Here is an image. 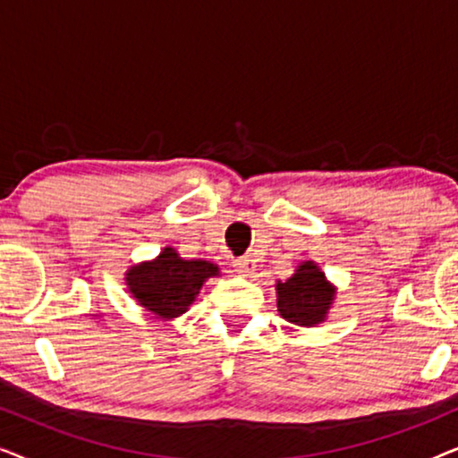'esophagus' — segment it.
<instances>
[{
	"instance_id": "esophagus-1",
	"label": "esophagus",
	"mask_w": 458,
	"mask_h": 458,
	"mask_svg": "<svg viewBox=\"0 0 458 458\" xmlns=\"http://www.w3.org/2000/svg\"><path fill=\"white\" fill-rule=\"evenodd\" d=\"M235 271L242 273V275H252L256 271V262L250 259V256H243V259H237L233 262Z\"/></svg>"
}]
</instances>
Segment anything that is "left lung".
Listing matches in <instances>:
<instances>
[{"label":"left lung","mask_w":458,"mask_h":458,"mask_svg":"<svg viewBox=\"0 0 458 458\" xmlns=\"http://www.w3.org/2000/svg\"><path fill=\"white\" fill-rule=\"evenodd\" d=\"M334 287L327 284L315 262H304L290 279L277 284V309L293 325H317L327 315Z\"/></svg>","instance_id":"8db88e82"}]
</instances>
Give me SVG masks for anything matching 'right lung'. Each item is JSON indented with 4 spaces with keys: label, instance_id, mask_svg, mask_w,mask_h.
Returning a JSON list of instances; mask_svg holds the SVG:
<instances>
[{
    "label": "right lung",
    "instance_id": "1",
    "mask_svg": "<svg viewBox=\"0 0 458 458\" xmlns=\"http://www.w3.org/2000/svg\"><path fill=\"white\" fill-rule=\"evenodd\" d=\"M218 273L206 260H183L173 248H165L158 259L133 267L127 273L129 292L137 302L162 318L183 315L199 287Z\"/></svg>",
    "mask_w": 458,
    "mask_h": 458
}]
</instances>
